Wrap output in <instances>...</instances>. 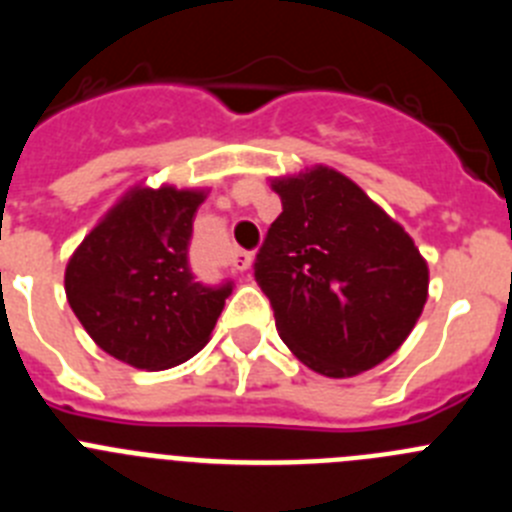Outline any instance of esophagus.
Masks as SVG:
<instances>
[{
	"mask_svg": "<svg viewBox=\"0 0 512 512\" xmlns=\"http://www.w3.org/2000/svg\"><path fill=\"white\" fill-rule=\"evenodd\" d=\"M230 264H233L235 271H248L253 264V253H246V251H235L233 256H230Z\"/></svg>",
	"mask_w": 512,
	"mask_h": 512,
	"instance_id": "1",
	"label": "esophagus"
}]
</instances>
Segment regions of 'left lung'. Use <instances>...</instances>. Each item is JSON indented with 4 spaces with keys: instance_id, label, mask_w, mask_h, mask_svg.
<instances>
[{
    "instance_id": "obj_1",
    "label": "left lung",
    "mask_w": 512,
    "mask_h": 512,
    "mask_svg": "<svg viewBox=\"0 0 512 512\" xmlns=\"http://www.w3.org/2000/svg\"><path fill=\"white\" fill-rule=\"evenodd\" d=\"M282 215L253 277L287 348L312 372L343 379L405 343L428 300L415 241L346 174L315 164L271 176Z\"/></svg>"
}]
</instances>
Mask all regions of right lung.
I'll use <instances>...</instances> for the list:
<instances>
[{
	"label": "right lung",
	"instance_id": "1",
	"mask_svg": "<svg viewBox=\"0 0 512 512\" xmlns=\"http://www.w3.org/2000/svg\"><path fill=\"white\" fill-rule=\"evenodd\" d=\"M207 189L140 182L71 253L63 287L104 354L161 372L205 348L230 284L205 287L189 269V238Z\"/></svg>",
	"mask_w": 512,
	"mask_h": 512
}]
</instances>
